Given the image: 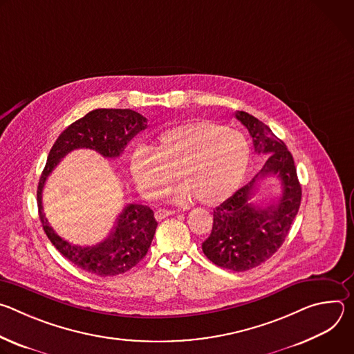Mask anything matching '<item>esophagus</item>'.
<instances>
[{
	"instance_id": "1",
	"label": "esophagus",
	"mask_w": 354,
	"mask_h": 354,
	"mask_svg": "<svg viewBox=\"0 0 354 354\" xmlns=\"http://www.w3.org/2000/svg\"><path fill=\"white\" fill-rule=\"evenodd\" d=\"M172 214H175V212H174V210H167V209H158V210L156 212V218H157L158 221H161V220H164L165 217H169V216H172Z\"/></svg>"
}]
</instances>
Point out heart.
<instances>
[{
    "instance_id": "b5f03b06",
    "label": "heart",
    "mask_w": 354,
    "mask_h": 354,
    "mask_svg": "<svg viewBox=\"0 0 354 354\" xmlns=\"http://www.w3.org/2000/svg\"><path fill=\"white\" fill-rule=\"evenodd\" d=\"M250 157L245 136L230 127L193 119L160 131L151 145L136 149L130 171L140 192L157 198L174 180H182L171 197L185 205L197 197L214 206L230 197L243 179Z\"/></svg>"
}]
</instances>
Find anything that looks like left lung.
<instances>
[{
  "instance_id": "8db88e82",
  "label": "left lung",
  "mask_w": 354,
  "mask_h": 354,
  "mask_svg": "<svg viewBox=\"0 0 354 354\" xmlns=\"http://www.w3.org/2000/svg\"><path fill=\"white\" fill-rule=\"evenodd\" d=\"M235 118L248 129L255 153L268 158L254 179L216 207L212 234L201 243V249L214 265L245 272L266 262L283 245L298 213L302 193L286 144L252 115L236 112ZM270 174L281 179V197L273 204L254 205L251 201L257 182Z\"/></svg>"
}]
</instances>
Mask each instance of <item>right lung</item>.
<instances>
[{
	"mask_svg": "<svg viewBox=\"0 0 354 354\" xmlns=\"http://www.w3.org/2000/svg\"><path fill=\"white\" fill-rule=\"evenodd\" d=\"M147 127V119L130 109H95L70 124L50 149L37 186V209L43 230L56 249L77 268L100 277L122 274L134 268L153 242L157 220L148 206L127 205L109 236L92 246H78L63 239L50 227L43 213L41 193L47 176L73 149L89 148L105 158L122 156L127 142Z\"/></svg>",
	"mask_w": 354,
	"mask_h": 354,
	"instance_id": "obj_1",
	"label": "right lung"
}]
</instances>
